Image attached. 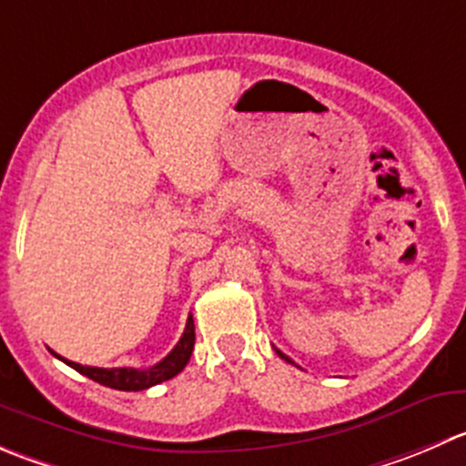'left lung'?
<instances>
[{
    "instance_id": "1",
    "label": "left lung",
    "mask_w": 466,
    "mask_h": 466,
    "mask_svg": "<svg viewBox=\"0 0 466 466\" xmlns=\"http://www.w3.org/2000/svg\"><path fill=\"white\" fill-rule=\"evenodd\" d=\"M275 353H278V355H279V358H282V360H284V362L293 364V362H291V360H289V358H287V355H284V353H282V350H278V348H275Z\"/></svg>"
}]
</instances>
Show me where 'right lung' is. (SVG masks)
Masks as SVG:
<instances>
[{
	"label": "right lung",
	"mask_w": 466,
	"mask_h": 466,
	"mask_svg": "<svg viewBox=\"0 0 466 466\" xmlns=\"http://www.w3.org/2000/svg\"><path fill=\"white\" fill-rule=\"evenodd\" d=\"M193 343H196V325H193V316H188L187 328H184V334H182V339L177 341V346H175L159 364H155V367H150V369L81 367V364L70 362V360H63L61 355H56L54 350H52V355L54 358L63 360L67 367H72L75 371H79L81 376L99 382V385L111 387V390H120V391H143V390H150V387H155V385H159V382H166V380H170V378L177 376V373L187 367L188 360H191Z\"/></svg>",
	"instance_id": "right-lung-1"
}]
</instances>
